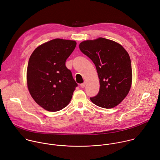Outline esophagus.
<instances>
[{
    "mask_svg": "<svg viewBox=\"0 0 160 160\" xmlns=\"http://www.w3.org/2000/svg\"><path fill=\"white\" fill-rule=\"evenodd\" d=\"M85 82H83V83H81L80 84V87H82V88H84L85 87Z\"/></svg>",
    "mask_w": 160,
    "mask_h": 160,
    "instance_id": "1",
    "label": "esophagus"
}]
</instances>
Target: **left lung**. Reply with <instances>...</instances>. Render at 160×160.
Listing matches in <instances>:
<instances>
[{"label": "left lung", "instance_id": "1", "mask_svg": "<svg viewBox=\"0 0 160 160\" xmlns=\"http://www.w3.org/2000/svg\"><path fill=\"white\" fill-rule=\"evenodd\" d=\"M79 48L95 64L100 80L99 92L91 101L104 108L116 107L131 88L132 70L128 52L120 44L102 37L83 41Z\"/></svg>", "mask_w": 160, "mask_h": 160}]
</instances>
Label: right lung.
Returning a JSON list of instances; mask_svg holds the SVG:
<instances>
[{
  "instance_id": "right-lung-1",
  "label": "right lung",
  "mask_w": 160,
  "mask_h": 160,
  "mask_svg": "<svg viewBox=\"0 0 160 160\" xmlns=\"http://www.w3.org/2000/svg\"><path fill=\"white\" fill-rule=\"evenodd\" d=\"M76 45L73 40L53 39L38 46L30 57L28 88L35 102L47 111L57 112L66 107L78 86L65 66Z\"/></svg>"
}]
</instances>
